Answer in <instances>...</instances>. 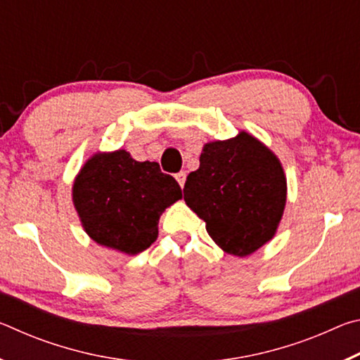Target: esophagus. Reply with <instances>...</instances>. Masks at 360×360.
Masks as SVG:
<instances>
[{"label":"esophagus","instance_id":"esophagus-1","mask_svg":"<svg viewBox=\"0 0 360 360\" xmlns=\"http://www.w3.org/2000/svg\"><path fill=\"white\" fill-rule=\"evenodd\" d=\"M174 178H176V181L179 182V186H181V187H184V182H186V173H184V172L176 173Z\"/></svg>","mask_w":360,"mask_h":360}]
</instances>
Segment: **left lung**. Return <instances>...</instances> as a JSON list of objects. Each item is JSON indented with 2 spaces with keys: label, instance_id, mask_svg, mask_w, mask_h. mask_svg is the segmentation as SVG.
<instances>
[{
  "label": "left lung",
  "instance_id": "1",
  "mask_svg": "<svg viewBox=\"0 0 360 360\" xmlns=\"http://www.w3.org/2000/svg\"><path fill=\"white\" fill-rule=\"evenodd\" d=\"M288 182L278 157L241 131L203 146L200 168L187 176L184 200L225 252L245 257L276 233Z\"/></svg>",
  "mask_w": 360,
  "mask_h": 360
}]
</instances>
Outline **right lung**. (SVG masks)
Wrapping results in <instances>:
<instances>
[{
	"label": "right lung",
	"instance_id": "right-lung-1",
	"mask_svg": "<svg viewBox=\"0 0 360 360\" xmlns=\"http://www.w3.org/2000/svg\"><path fill=\"white\" fill-rule=\"evenodd\" d=\"M179 198L173 176L124 149L90 157L72 186V203L90 238L129 255L157 240L158 219Z\"/></svg>",
	"mask_w": 360,
	"mask_h": 360
}]
</instances>
